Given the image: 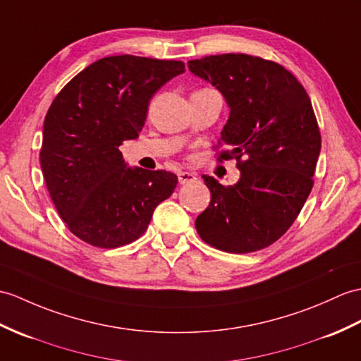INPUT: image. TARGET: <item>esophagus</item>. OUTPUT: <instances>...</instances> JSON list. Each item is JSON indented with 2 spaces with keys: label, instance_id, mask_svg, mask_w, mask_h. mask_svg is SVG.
<instances>
[{
  "label": "esophagus",
  "instance_id": "obj_1",
  "mask_svg": "<svg viewBox=\"0 0 361 361\" xmlns=\"http://www.w3.org/2000/svg\"><path fill=\"white\" fill-rule=\"evenodd\" d=\"M178 181L180 184H189L197 181V173L192 172H178Z\"/></svg>",
  "mask_w": 361,
  "mask_h": 361
}]
</instances>
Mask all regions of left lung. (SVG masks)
Segmentation results:
<instances>
[{
  "label": "left lung",
  "mask_w": 361,
  "mask_h": 361,
  "mask_svg": "<svg viewBox=\"0 0 361 361\" xmlns=\"http://www.w3.org/2000/svg\"><path fill=\"white\" fill-rule=\"evenodd\" d=\"M189 71L220 92L229 118L220 160L235 158L233 186L203 175L211 203L195 228L207 245L246 254L272 245L295 221L311 194L322 149L312 103L283 66L245 54L190 60Z\"/></svg>",
  "instance_id": "left-lung-1"
}]
</instances>
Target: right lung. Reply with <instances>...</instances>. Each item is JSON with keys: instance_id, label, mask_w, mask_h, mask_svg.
Wrapping results in <instances>:
<instances>
[{"instance_id": "add662e5", "label": "right lung", "mask_w": 361, "mask_h": 361, "mask_svg": "<svg viewBox=\"0 0 361 361\" xmlns=\"http://www.w3.org/2000/svg\"><path fill=\"white\" fill-rule=\"evenodd\" d=\"M183 72L181 61L107 56L73 77L50 104L39 161L73 235L97 247L128 245L172 195L177 175L129 167L118 147L138 138L150 98Z\"/></svg>"}]
</instances>
